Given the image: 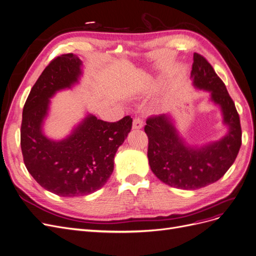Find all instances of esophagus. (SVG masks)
Here are the masks:
<instances>
[{"mask_svg": "<svg viewBox=\"0 0 256 256\" xmlns=\"http://www.w3.org/2000/svg\"><path fill=\"white\" fill-rule=\"evenodd\" d=\"M142 124H144L140 116H138V118H136L134 120H133V126H132V128L136 129V130L142 129Z\"/></svg>", "mask_w": 256, "mask_h": 256, "instance_id": "1", "label": "esophagus"}]
</instances>
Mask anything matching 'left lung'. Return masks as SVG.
Here are the masks:
<instances>
[{
  "instance_id": "left-lung-1",
  "label": "left lung",
  "mask_w": 256,
  "mask_h": 256,
  "mask_svg": "<svg viewBox=\"0 0 256 256\" xmlns=\"http://www.w3.org/2000/svg\"><path fill=\"white\" fill-rule=\"evenodd\" d=\"M190 78L198 90L210 92V101L221 108L226 136L216 142L192 146L179 136L172 116L147 120L148 160L152 172L164 184L181 190H198L218 181L232 166L242 144V129L236 105L223 81L203 56L194 53Z\"/></svg>"
}]
</instances>
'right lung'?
<instances>
[{
	"label": "right lung",
	"mask_w": 256,
	"mask_h": 256,
	"mask_svg": "<svg viewBox=\"0 0 256 256\" xmlns=\"http://www.w3.org/2000/svg\"><path fill=\"white\" fill-rule=\"evenodd\" d=\"M81 66L79 57L72 53L52 60L28 96L20 127L28 172L44 190L70 198L90 194L105 186L114 172V155L132 127L129 116L109 123L88 114L66 138L46 136L42 126L50 99L79 82Z\"/></svg>",
	"instance_id": "add662e5"
}]
</instances>
